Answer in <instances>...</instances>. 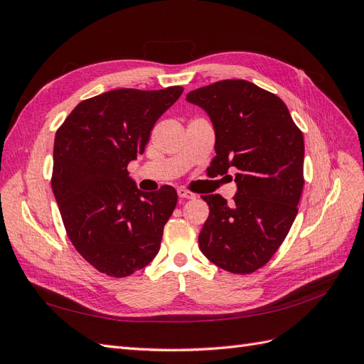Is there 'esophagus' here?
<instances>
[{
    "label": "esophagus",
    "mask_w": 364,
    "mask_h": 364,
    "mask_svg": "<svg viewBox=\"0 0 364 364\" xmlns=\"http://www.w3.org/2000/svg\"><path fill=\"white\" fill-rule=\"evenodd\" d=\"M178 196L181 197V199H194V197H196L194 193H191L188 190H183V188L178 190Z\"/></svg>",
    "instance_id": "1"
}]
</instances>
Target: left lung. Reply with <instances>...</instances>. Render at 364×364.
Listing matches in <instances>:
<instances>
[{
    "instance_id": "obj_1",
    "label": "left lung",
    "mask_w": 364,
    "mask_h": 364,
    "mask_svg": "<svg viewBox=\"0 0 364 364\" xmlns=\"http://www.w3.org/2000/svg\"><path fill=\"white\" fill-rule=\"evenodd\" d=\"M203 107L215 129L211 170H237L228 203L206 194L209 217L199 235L217 267L249 274L270 261L297 214L304 190V135L278 95L247 80H220L186 95Z\"/></svg>"
}]
</instances>
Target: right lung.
<instances>
[{
    "mask_svg": "<svg viewBox=\"0 0 364 364\" xmlns=\"http://www.w3.org/2000/svg\"><path fill=\"white\" fill-rule=\"evenodd\" d=\"M182 92L109 91L80 102L56 132L51 188L65 230L107 277H130L159 252L178 193L170 185L139 191L127 164L144 153L153 126Z\"/></svg>",
    "mask_w": 364,
    "mask_h": 364,
    "instance_id": "obj_1",
    "label": "right lung"
}]
</instances>
